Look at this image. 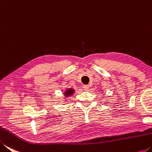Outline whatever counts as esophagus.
Segmentation results:
<instances>
[{
  "label": "esophagus",
  "mask_w": 152,
  "mask_h": 152,
  "mask_svg": "<svg viewBox=\"0 0 152 152\" xmlns=\"http://www.w3.org/2000/svg\"><path fill=\"white\" fill-rule=\"evenodd\" d=\"M83 88L84 89H85V90H88L89 88V86L88 85H86V86H84Z\"/></svg>",
  "instance_id": "34e87169"
}]
</instances>
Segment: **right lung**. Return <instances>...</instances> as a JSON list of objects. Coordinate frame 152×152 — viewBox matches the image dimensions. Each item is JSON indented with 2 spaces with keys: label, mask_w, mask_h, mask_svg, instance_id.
I'll return each instance as SVG.
<instances>
[{
  "label": "right lung",
  "mask_w": 152,
  "mask_h": 152,
  "mask_svg": "<svg viewBox=\"0 0 152 152\" xmlns=\"http://www.w3.org/2000/svg\"><path fill=\"white\" fill-rule=\"evenodd\" d=\"M74 92V89H67V90L64 92V95L66 96H71L72 94H73Z\"/></svg>",
  "instance_id": "right-lung-1"
}]
</instances>
